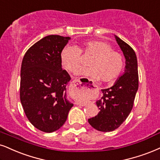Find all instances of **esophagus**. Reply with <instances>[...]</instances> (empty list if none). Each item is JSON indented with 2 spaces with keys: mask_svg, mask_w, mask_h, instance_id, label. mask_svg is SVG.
<instances>
[{
  "mask_svg": "<svg viewBox=\"0 0 160 160\" xmlns=\"http://www.w3.org/2000/svg\"><path fill=\"white\" fill-rule=\"evenodd\" d=\"M81 84H82V82H81L80 79H75L71 82L70 86L72 88L80 90H82V92H85V93H90V92H91L94 88H96V87L91 84H85V85H82V86L81 85ZM76 104H77V105H81V106L85 105V104L80 103V102H76Z\"/></svg>",
  "mask_w": 160,
  "mask_h": 160,
  "instance_id": "1",
  "label": "esophagus"
}]
</instances>
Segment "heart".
Wrapping results in <instances>:
<instances>
[{"mask_svg":"<svg viewBox=\"0 0 160 160\" xmlns=\"http://www.w3.org/2000/svg\"><path fill=\"white\" fill-rule=\"evenodd\" d=\"M81 55L92 56L88 62L89 68L82 69L77 74L90 79L110 82L119 76L125 67L122 53L113 50L108 43L102 41H88L81 46L66 47L61 52V62L68 72H73L81 67Z\"/></svg>","mask_w":160,"mask_h":160,"instance_id":"heart-1","label":"heart"}]
</instances>
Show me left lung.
<instances>
[{"mask_svg":"<svg viewBox=\"0 0 160 160\" xmlns=\"http://www.w3.org/2000/svg\"><path fill=\"white\" fill-rule=\"evenodd\" d=\"M126 59L125 73L113 86L102 90L103 96L96 102L99 113L88 122L96 130L113 131L125 121L133 106L139 87L137 58L134 50L127 43L115 35Z\"/></svg>","mask_w":160,"mask_h":160,"instance_id":"8db88e82","label":"left lung"}]
</instances>
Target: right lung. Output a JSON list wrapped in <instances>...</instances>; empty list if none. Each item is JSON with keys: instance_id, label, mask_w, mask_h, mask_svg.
Instances as JSON below:
<instances>
[{"instance_id": "right-lung-1", "label": "right lung", "mask_w": 160, "mask_h": 160, "mask_svg": "<svg viewBox=\"0 0 160 160\" xmlns=\"http://www.w3.org/2000/svg\"><path fill=\"white\" fill-rule=\"evenodd\" d=\"M70 39L58 35L44 37L27 51L21 64V104L31 124L45 133L62 127L73 106L66 96L70 76L61 62V52Z\"/></svg>"}]
</instances>
